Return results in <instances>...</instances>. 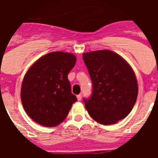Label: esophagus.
Instances as JSON below:
<instances>
[{
  "instance_id": "esophagus-1",
  "label": "esophagus",
  "mask_w": 158,
  "mask_h": 158,
  "mask_svg": "<svg viewBox=\"0 0 158 158\" xmlns=\"http://www.w3.org/2000/svg\"><path fill=\"white\" fill-rule=\"evenodd\" d=\"M77 99H78V101H80L82 99V94H79V95H77Z\"/></svg>"
}]
</instances>
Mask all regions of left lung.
<instances>
[{"label": "left lung", "instance_id": "left-lung-1", "mask_svg": "<svg viewBox=\"0 0 158 158\" xmlns=\"http://www.w3.org/2000/svg\"><path fill=\"white\" fill-rule=\"evenodd\" d=\"M93 83V93L84 99L89 115L102 125H112L127 116L138 96L135 72L120 55L109 50L83 54Z\"/></svg>", "mask_w": 158, "mask_h": 158}]
</instances>
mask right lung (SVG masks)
Segmentation results:
<instances>
[{"label": "right lung", "instance_id": "obj_1", "mask_svg": "<svg viewBox=\"0 0 158 158\" xmlns=\"http://www.w3.org/2000/svg\"><path fill=\"white\" fill-rule=\"evenodd\" d=\"M75 62L72 53L53 52L39 58L28 69L20 97L24 110L35 122L53 127L66 118L77 101L68 79Z\"/></svg>", "mask_w": 158, "mask_h": 158}]
</instances>
